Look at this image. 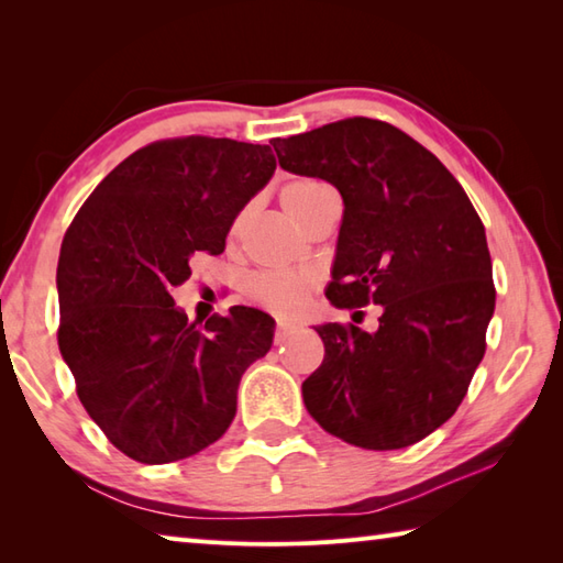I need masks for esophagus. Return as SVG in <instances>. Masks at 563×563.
I'll use <instances>...</instances> for the list:
<instances>
[{
    "instance_id": "obj_1",
    "label": "esophagus",
    "mask_w": 563,
    "mask_h": 563,
    "mask_svg": "<svg viewBox=\"0 0 563 563\" xmlns=\"http://www.w3.org/2000/svg\"><path fill=\"white\" fill-rule=\"evenodd\" d=\"M296 324H289V322H279L277 330H274V344H284L289 336L294 334Z\"/></svg>"
}]
</instances>
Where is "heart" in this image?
<instances>
[{
  "mask_svg": "<svg viewBox=\"0 0 563 563\" xmlns=\"http://www.w3.org/2000/svg\"><path fill=\"white\" fill-rule=\"evenodd\" d=\"M328 190L330 187L316 178H291L282 185L279 199L286 214L298 223V219L313 207L316 199ZM233 231H239V223H235ZM313 274L272 269L257 274V277L250 282V294H253V298L262 308L272 310V313L294 316L308 303V296L313 291Z\"/></svg>",
  "mask_w": 563,
  "mask_h": 563,
  "instance_id": "b5f03b06",
  "label": "heart"
}]
</instances>
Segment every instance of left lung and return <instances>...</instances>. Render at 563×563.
Instances as JSON below:
<instances>
[{
	"label": "left lung",
	"instance_id": "left-lung-1",
	"mask_svg": "<svg viewBox=\"0 0 563 563\" xmlns=\"http://www.w3.org/2000/svg\"><path fill=\"white\" fill-rule=\"evenodd\" d=\"M279 166L332 183L344 214L328 298L383 306L376 332L320 324L303 402L366 451L407 448L445 423L486 352L496 289L484 223L429 148L383 120L346 118L274 140Z\"/></svg>",
	"mask_w": 563,
	"mask_h": 563
}]
</instances>
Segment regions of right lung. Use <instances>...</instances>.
Masks as SVG:
<instances>
[{"mask_svg":"<svg viewBox=\"0 0 563 563\" xmlns=\"http://www.w3.org/2000/svg\"><path fill=\"white\" fill-rule=\"evenodd\" d=\"M269 146L176 136L98 183L59 250L62 358L106 439L144 465L190 457L235 417L245 368L272 346L257 308L187 322L170 296L195 255H221L239 211L272 178Z\"/></svg>","mask_w":563,"mask_h":563,"instance_id":"add662e5","label":"right lung"}]
</instances>
